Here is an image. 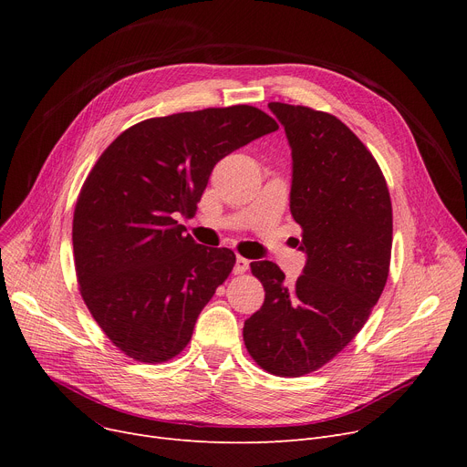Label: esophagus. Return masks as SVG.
Segmentation results:
<instances>
[{"instance_id": "esophagus-1", "label": "esophagus", "mask_w": 467, "mask_h": 467, "mask_svg": "<svg viewBox=\"0 0 467 467\" xmlns=\"http://www.w3.org/2000/svg\"><path fill=\"white\" fill-rule=\"evenodd\" d=\"M250 268V261L246 257H236V263H234V275H244Z\"/></svg>"}]
</instances>
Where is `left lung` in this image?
Returning a JSON list of instances; mask_svg holds the SVG:
<instances>
[{"mask_svg":"<svg viewBox=\"0 0 467 467\" xmlns=\"http://www.w3.org/2000/svg\"><path fill=\"white\" fill-rule=\"evenodd\" d=\"M293 157L291 215L306 265L296 284L273 261L252 263L263 306L244 324L254 361L276 377H303L329 363L369 320L391 257V201L382 170L335 115L268 104Z\"/></svg>","mask_w":467,"mask_h":467,"instance_id":"8db88e82","label":"left lung"}]
</instances>
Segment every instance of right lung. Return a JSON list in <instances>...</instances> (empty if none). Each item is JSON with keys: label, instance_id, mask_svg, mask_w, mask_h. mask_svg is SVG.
<instances>
[{"label": "right lung", "instance_id": "1", "mask_svg": "<svg viewBox=\"0 0 467 467\" xmlns=\"http://www.w3.org/2000/svg\"><path fill=\"white\" fill-rule=\"evenodd\" d=\"M278 122L254 106L145 119L96 161L73 212L81 297L106 337L132 359L162 363L191 340L196 317L236 255L196 244L192 215L213 166Z\"/></svg>", "mask_w": 467, "mask_h": 467}]
</instances>
